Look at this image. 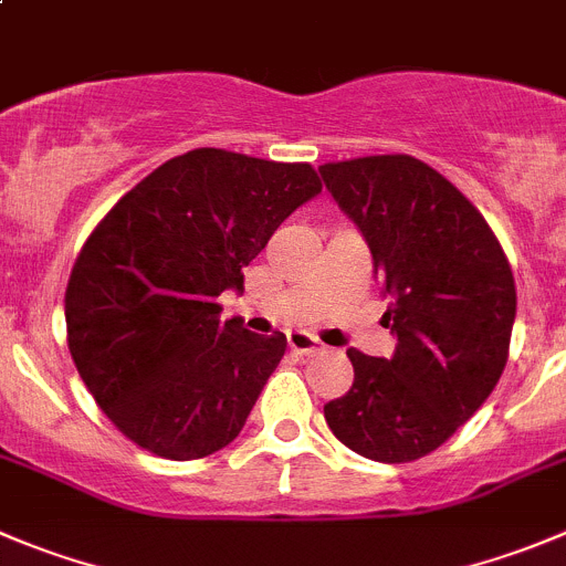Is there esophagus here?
Here are the masks:
<instances>
[{
  "instance_id": "obj_1",
  "label": "esophagus",
  "mask_w": 566,
  "mask_h": 566,
  "mask_svg": "<svg viewBox=\"0 0 566 566\" xmlns=\"http://www.w3.org/2000/svg\"><path fill=\"white\" fill-rule=\"evenodd\" d=\"M289 349L297 355H314L319 353L322 344L314 336H308V333H289Z\"/></svg>"
}]
</instances>
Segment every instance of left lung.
<instances>
[{
  "instance_id": "8db88e82",
  "label": "left lung",
  "mask_w": 566,
  "mask_h": 566,
  "mask_svg": "<svg viewBox=\"0 0 566 566\" xmlns=\"http://www.w3.org/2000/svg\"><path fill=\"white\" fill-rule=\"evenodd\" d=\"M373 255L391 358L347 349L355 380L325 406L333 436L364 459L428 455L486 402L509 360L516 289L486 219L411 155L319 166Z\"/></svg>"
}]
</instances>
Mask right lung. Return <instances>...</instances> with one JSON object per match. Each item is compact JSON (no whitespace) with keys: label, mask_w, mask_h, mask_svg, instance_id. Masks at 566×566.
I'll return each instance as SVG.
<instances>
[{"label":"right lung","mask_w":566,"mask_h":566,"mask_svg":"<svg viewBox=\"0 0 566 566\" xmlns=\"http://www.w3.org/2000/svg\"><path fill=\"white\" fill-rule=\"evenodd\" d=\"M322 191L308 164L224 149L166 160L118 199L66 289L69 349L96 406L138 448L191 461L241 433L286 336L219 322L217 297Z\"/></svg>","instance_id":"obj_1"}]
</instances>
